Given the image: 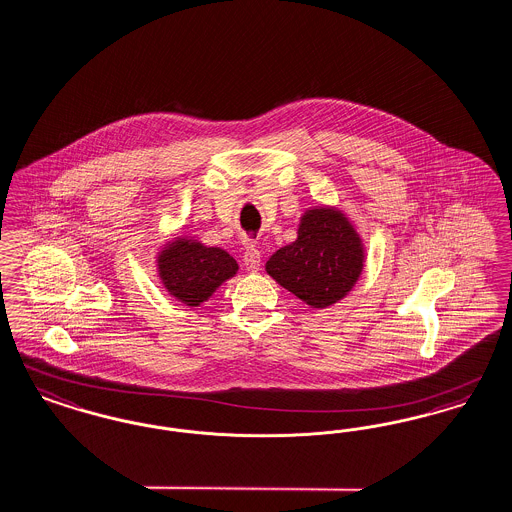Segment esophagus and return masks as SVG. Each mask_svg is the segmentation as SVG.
<instances>
[{
	"label": "esophagus",
	"mask_w": 512,
	"mask_h": 512,
	"mask_svg": "<svg viewBox=\"0 0 512 512\" xmlns=\"http://www.w3.org/2000/svg\"><path fill=\"white\" fill-rule=\"evenodd\" d=\"M244 266L250 271V273H256L260 271V264H262V256H260V250L252 243H246V250H244L243 256Z\"/></svg>",
	"instance_id": "esophagus-1"
}]
</instances>
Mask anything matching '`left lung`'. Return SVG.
<instances>
[{"instance_id": "obj_1", "label": "left lung", "mask_w": 512, "mask_h": 512, "mask_svg": "<svg viewBox=\"0 0 512 512\" xmlns=\"http://www.w3.org/2000/svg\"><path fill=\"white\" fill-rule=\"evenodd\" d=\"M366 246L341 208L318 204L298 221L296 239L266 262L269 277L312 308L343 300L358 283Z\"/></svg>"}]
</instances>
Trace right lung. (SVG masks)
Masks as SVG:
<instances>
[{
	"instance_id": "1",
	"label": "right lung",
	"mask_w": 512,
	"mask_h": 512,
	"mask_svg": "<svg viewBox=\"0 0 512 512\" xmlns=\"http://www.w3.org/2000/svg\"><path fill=\"white\" fill-rule=\"evenodd\" d=\"M156 269L167 295L194 308L235 277L239 264L219 246H208L196 237L179 235L160 246L156 252Z\"/></svg>"
}]
</instances>
